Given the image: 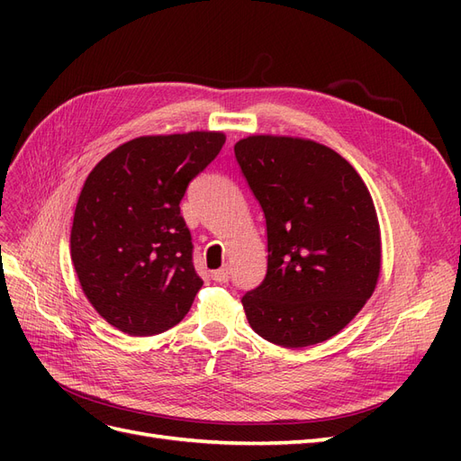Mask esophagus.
Listing matches in <instances>:
<instances>
[{
  "label": "esophagus",
  "instance_id": "34e87169",
  "mask_svg": "<svg viewBox=\"0 0 461 461\" xmlns=\"http://www.w3.org/2000/svg\"><path fill=\"white\" fill-rule=\"evenodd\" d=\"M212 278L215 283H229V278H230V269L227 267H221V269H217V271H213L212 273Z\"/></svg>",
  "mask_w": 461,
  "mask_h": 461
}]
</instances>
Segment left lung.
Instances as JSON below:
<instances>
[{"mask_svg": "<svg viewBox=\"0 0 461 461\" xmlns=\"http://www.w3.org/2000/svg\"><path fill=\"white\" fill-rule=\"evenodd\" d=\"M234 156L267 227V273L246 292L248 323L285 348L329 340L379 281L381 230L364 180L337 151L290 136H248Z\"/></svg>", "mask_w": 461, "mask_h": 461, "instance_id": "1", "label": "left lung"}]
</instances>
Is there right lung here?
Here are the masks:
<instances>
[{
  "instance_id": "1",
  "label": "right lung",
  "mask_w": 461,
  "mask_h": 461,
  "mask_svg": "<svg viewBox=\"0 0 461 461\" xmlns=\"http://www.w3.org/2000/svg\"><path fill=\"white\" fill-rule=\"evenodd\" d=\"M222 144V132L140 136L88 175L75 209L71 259L109 325L149 337L188 313L203 281L180 200Z\"/></svg>"
}]
</instances>
